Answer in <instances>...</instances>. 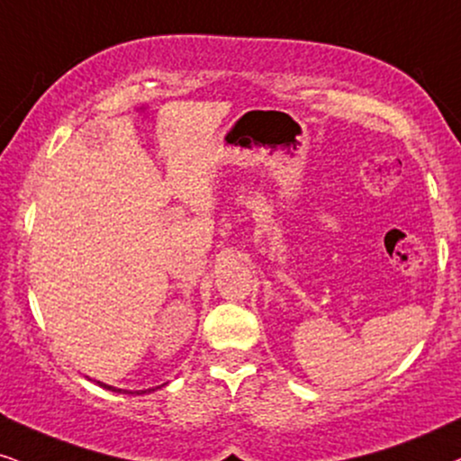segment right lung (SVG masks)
Returning <instances> with one entry per match:
<instances>
[{"instance_id":"right-lung-1","label":"right lung","mask_w":461,"mask_h":461,"mask_svg":"<svg viewBox=\"0 0 461 461\" xmlns=\"http://www.w3.org/2000/svg\"><path fill=\"white\" fill-rule=\"evenodd\" d=\"M97 385L100 387H104V389H110V392H123V389H114V387H110V385H106V383H100L97 381ZM159 387H163V385H159ZM159 387H155V389H159ZM155 389H140V392H123V393H136V395H142V393H149V392H155Z\"/></svg>"}]
</instances>
